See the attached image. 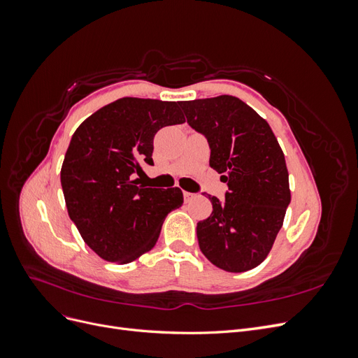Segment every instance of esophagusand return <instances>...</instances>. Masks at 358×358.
Here are the masks:
<instances>
[{
  "mask_svg": "<svg viewBox=\"0 0 358 358\" xmlns=\"http://www.w3.org/2000/svg\"><path fill=\"white\" fill-rule=\"evenodd\" d=\"M194 197H196V194L188 192V191H183V199H185V203L192 201V199H194Z\"/></svg>",
  "mask_w": 358,
  "mask_h": 358,
  "instance_id": "1",
  "label": "esophagus"
}]
</instances>
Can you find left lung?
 Masks as SVG:
<instances>
[{"label": "left lung", "mask_w": 358, "mask_h": 358, "mask_svg": "<svg viewBox=\"0 0 358 358\" xmlns=\"http://www.w3.org/2000/svg\"><path fill=\"white\" fill-rule=\"evenodd\" d=\"M187 122L208 138L209 164L222 173L225 200L213 196L197 224L199 246L212 264L241 273L262 264L291 201L285 157L272 128L231 95L180 101Z\"/></svg>", "instance_id": "obj_1"}]
</instances>
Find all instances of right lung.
<instances>
[{"mask_svg":"<svg viewBox=\"0 0 358 358\" xmlns=\"http://www.w3.org/2000/svg\"><path fill=\"white\" fill-rule=\"evenodd\" d=\"M185 122L175 101L116 100L76 129L61 169L70 220L106 262L127 264L150 251L166 216L183 203L179 188L138 185L142 164L154 166L158 129Z\"/></svg>","mask_w":358,"mask_h":358,"instance_id":"right-lung-1","label":"right lung"}]
</instances>
